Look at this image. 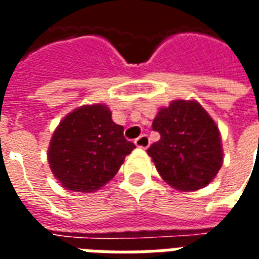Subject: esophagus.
Returning <instances> with one entry per match:
<instances>
[{
    "mask_svg": "<svg viewBox=\"0 0 259 259\" xmlns=\"http://www.w3.org/2000/svg\"><path fill=\"white\" fill-rule=\"evenodd\" d=\"M135 144L139 147V148L146 150V148H148V146H150V139H148V136L147 135H141L139 139H136Z\"/></svg>",
    "mask_w": 259,
    "mask_h": 259,
    "instance_id": "obj_1",
    "label": "esophagus"
}]
</instances>
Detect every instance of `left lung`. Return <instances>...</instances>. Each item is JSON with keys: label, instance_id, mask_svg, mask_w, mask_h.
<instances>
[{"label": "left lung", "instance_id": "8db88e82", "mask_svg": "<svg viewBox=\"0 0 259 259\" xmlns=\"http://www.w3.org/2000/svg\"><path fill=\"white\" fill-rule=\"evenodd\" d=\"M161 135L147 152L169 186L194 191L209 185L223 162L219 130L198 102L178 100L152 122Z\"/></svg>", "mask_w": 259, "mask_h": 259}]
</instances>
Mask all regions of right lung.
Here are the masks:
<instances>
[{
    "mask_svg": "<svg viewBox=\"0 0 259 259\" xmlns=\"http://www.w3.org/2000/svg\"><path fill=\"white\" fill-rule=\"evenodd\" d=\"M133 148L107 105H84L65 116L54 132L48 162L65 189L91 193L112 179Z\"/></svg>",
    "mask_w": 259,
    "mask_h": 259,
    "instance_id": "1",
    "label": "right lung"
}]
</instances>
